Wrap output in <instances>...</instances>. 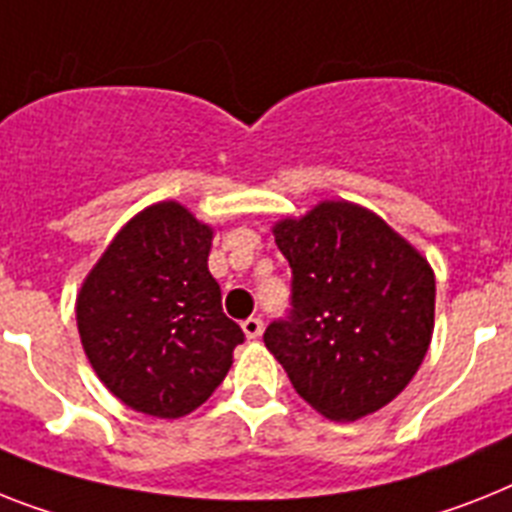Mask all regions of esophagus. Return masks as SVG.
Masks as SVG:
<instances>
[{
    "mask_svg": "<svg viewBox=\"0 0 512 512\" xmlns=\"http://www.w3.org/2000/svg\"><path fill=\"white\" fill-rule=\"evenodd\" d=\"M243 332H246L248 340H256V337H261V332H264V322H261L259 316H251V319L243 322Z\"/></svg>",
    "mask_w": 512,
    "mask_h": 512,
    "instance_id": "obj_1",
    "label": "esophagus"
}]
</instances>
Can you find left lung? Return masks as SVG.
Returning a JSON list of instances; mask_svg holds the SVG:
<instances>
[{"mask_svg": "<svg viewBox=\"0 0 512 512\" xmlns=\"http://www.w3.org/2000/svg\"><path fill=\"white\" fill-rule=\"evenodd\" d=\"M272 232L293 269V311L266 327V350L329 421L377 413L416 377L432 342V264L350 201H319Z\"/></svg>", "mask_w": 512, "mask_h": 512, "instance_id": "obj_1", "label": "left lung"}]
</instances>
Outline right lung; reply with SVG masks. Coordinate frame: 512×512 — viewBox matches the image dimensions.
<instances>
[{"mask_svg":"<svg viewBox=\"0 0 512 512\" xmlns=\"http://www.w3.org/2000/svg\"><path fill=\"white\" fill-rule=\"evenodd\" d=\"M211 240L214 227L159 201L122 225L80 285L75 319L88 363L133 411L188 416L230 371L243 329L222 311Z\"/></svg>","mask_w":512,"mask_h":512,"instance_id":"right-lung-1","label":"right lung"}]
</instances>
